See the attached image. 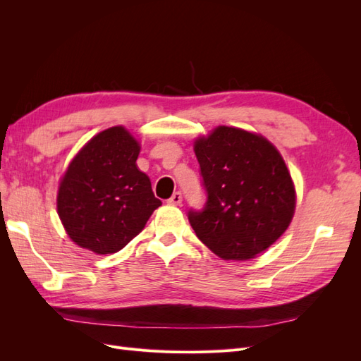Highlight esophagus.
I'll use <instances>...</instances> for the list:
<instances>
[{
    "label": "esophagus",
    "instance_id": "esophagus-1",
    "mask_svg": "<svg viewBox=\"0 0 361 361\" xmlns=\"http://www.w3.org/2000/svg\"><path fill=\"white\" fill-rule=\"evenodd\" d=\"M167 203L169 204H180L182 203V192H179V191L173 192V195L167 200Z\"/></svg>",
    "mask_w": 361,
    "mask_h": 361
}]
</instances>
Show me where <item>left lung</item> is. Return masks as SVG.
<instances>
[{
  "label": "left lung",
  "mask_w": 361,
  "mask_h": 361,
  "mask_svg": "<svg viewBox=\"0 0 361 361\" xmlns=\"http://www.w3.org/2000/svg\"><path fill=\"white\" fill-rule=\"evenodd\" d=\"M206 204L190 209L200 241L226 260H247L285 233L295 212V187L280 152L248 130L218 126L199 137Z\"/></svg>",
  "instance_id": "8db88e82"
}]
</instances>
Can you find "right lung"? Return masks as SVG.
<instances>
[{
    "label": "right lung",
    "mask_w": 361,
    "mask_h": 361,
    "mask_svg": "<svg viewBox=\"0 0 361 361\" xmlns=\"http://www.w3.org/2000/svg\"><path fill=\"white\" fill-rule=\"evenodd\" d=\"M138 141L123 126L94 135L69 164L57 212L72 241L96 255L122 250L161 206L137 167Z\"/></svg>",
    "instance_id": "right-lung-1"
}]
</instances>
